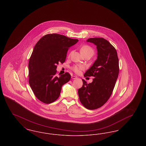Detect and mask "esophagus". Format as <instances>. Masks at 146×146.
I'll return each mask as SVG.
<instances>
[{
	"label": "esophagus",
	"instance_id": "1",
	"mask_svg": "<svg viewBox=\"0 0 146 146\" xmlns=\"http://www.w3.org/2000/svg\"><path fill=\"white\" fill-rule=\"evenodd\" d=\"M72 79H76L77 78V76H72Z\"/></svg>",
	"mask_w": 146,
	"mask_h": 146
}]
</instances>
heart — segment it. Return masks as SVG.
I'll list each match as a JSON object with an SVG mask.
<instances>
[{"mask_svg":"<svg viewBox=\"0 0 146 146\" xmlns=\"http://www.w3.org/2000/svg\"><path fill=\"white\" fill-rule=\"evenodd\" d=\"M80 51L82 55H84L85 54H90L92 56L94 52L93 49L88 45H84L83 46H82ZM84 68V67L82 65H76L72 67V70L75 73L78 74L80 72V70H83Z\"/></svg>","mask_w":146,"mask_h":146,"instance_id":"obj_1","label":"heart"}]
</instances>
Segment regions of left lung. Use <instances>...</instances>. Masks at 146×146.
Segmentation results:
<instances>
[{
  "label": "left lung",
  "instance_id": "left-lung-1",
  "mask_svg": "<svg viewBox=\"0 0 146 146\" xmlns=\"http://www.w3.org/2000/svg\"><path fill=\"white\" fill-rule=\"evenodd\" d=\"M86 42L96 45L97 57L84 76L94 78L89 84L82 79L83 84L78 89V95L86 108L95 110L102 107L112 94L119 72V60L115 49L104 38H91Z\"/></svg>",
  "mask_w": 146,
  "mask_h": 146
}]
</instances>
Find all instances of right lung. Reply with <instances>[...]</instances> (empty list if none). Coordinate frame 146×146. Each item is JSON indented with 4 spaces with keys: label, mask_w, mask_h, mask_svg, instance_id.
Here are the masks:
<instances>
[{
    "label": "right lung",
    "mask_w": 146,
    "mask_h": 146,
    "mask_svg": "<svg viewBox=\"0 0 146 146\" xmlns=\"http://www.w3.org/2000/svg\"><path fill=\"white\" fill-rule=\"evenodd\" d=\"M78 40L58 34L43 36L36 42L28 63L29 83L36 97L45 104H51L60 95L63 85L70 81L65 73L56 76L57 64L64 62L68 49Z\"/></svg>",
    "instance_id": "add662e5"
}]
</instances>
